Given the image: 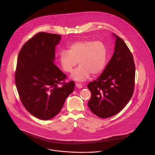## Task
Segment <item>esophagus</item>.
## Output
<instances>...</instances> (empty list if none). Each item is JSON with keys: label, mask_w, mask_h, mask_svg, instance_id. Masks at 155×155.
<instances>
[{"label": "esophagus", "mask_w": 155, "mask_h": 155, "mask_svg": "<svg viewBox=\"0 0 155 155\" xmlns=\"http://www.w3.org/2000/svg\"><path fill=\"white\" fill-rule=\"evenodd\" d=\"M75 85L78 88H79V89H80V88H82V87H83V85L80 83H76Z\"/></svg>", "instance_id": "obj_1"}]
</instances>
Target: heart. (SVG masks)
<instances>
[{"label":"heart","instance_id":"b5f03b06","mask_svg":"<svg viewBox=\"0 0 155 155\" xmlns=\"http://www.w3.org/2000/svg\"><path fill=\"white\" fill-rule=\"evenodd\" d=\"M59 62L64 71L71 73L78 62L79 67L71 78L78 81L89 78L91 74L99 75L107 64V49L101 41L84 40L74 42L68 50H62L59 55Z\"/></svg>","mask_w":155,"mask_h":155}]
</instances>
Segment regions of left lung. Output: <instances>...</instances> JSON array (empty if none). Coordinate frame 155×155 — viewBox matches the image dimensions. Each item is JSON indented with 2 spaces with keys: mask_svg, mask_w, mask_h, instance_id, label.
Listing matches in <instances>:
<instances>
[{
  "mask_svg": "<svg viewBox=\"0 0 155 155\" xmlns=\"http://www.w3.org/2000/svg\"><path fill=\"white\" fill-rule=\"evenodd\" d=\"M114 53L102 74L87 84L91 97L87 103L96 116L107 118L115 115L126 106L134 93L135 64L125 42L118 35Z\"/></svg>",
  "mask_w": 155,
  "mask_h": 155,
  "instance_id": "8db88e82",
  "label": "left lung"
}]
</instances>
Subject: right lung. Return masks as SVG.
I'll list each match as a JSON object with an SVG mask.
<instances>
[{
	"instance_id": "obj_1",
	"label": "right lung",
	"mask_w": 155,
	"mask_h": 155,
	"mask_svg": "<svg viewBox=\"0 0 155 155\" xmlns=\"http://www.w3.org/2000/svg\"><path fill=\"white\" fill-rule=\"evenodd\" d=\"M61 39L58 34L40 32L25 44L18 57L15 84L20 99L31 115L42 120L56 116L74 90L73 81L61 82L66 75L54 63Z\"/></svg>"
}]
</instances>
